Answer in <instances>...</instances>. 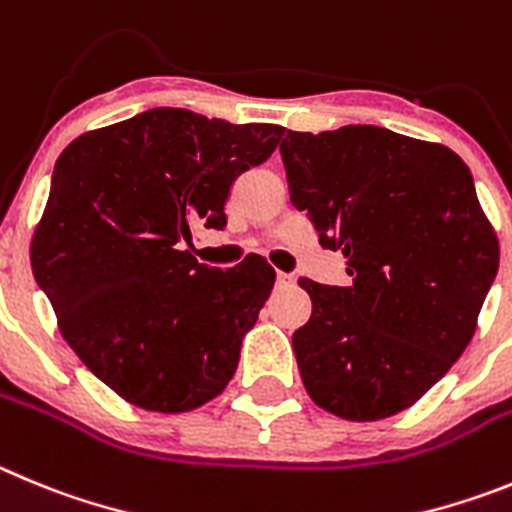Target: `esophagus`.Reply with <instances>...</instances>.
Here are the masks:
<instances>
[{"instance_id": "34e87169", "label": "esophagus", "mask_w": 512, "mask_h": 512, "mask_svg": "<svg viewBox=\"0 0 512 512\" xmlns=\"http://www.w3.org/2000/svg\"><path fill=\"white\" fill-rule=\"evenodd\" d=\"M275 283H278V285H293V283H296V278H293L290 273H278Z\"/></svg>"}]
</instances>
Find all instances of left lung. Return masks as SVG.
I'll return each mask as SVG.
<instances>
[{
  "mask_svg": "<svg viewBox=\"0 0 512 512\" xmlns=\"http://www.w3.org/2000/svg\"><path fill=\"white\" fill-rule=\"evenodd\" d=\"M290 201L349 285L301 278L311 319L293 334L313 403L347 421L395 416L462 357L500 262L469 168L385 127L293 132L280 142Z\"/></svg>",
  "mask_w": 512,
  "mask_h": 512,
  "instance_id": "8db88e82",
  "label": "left lung"
}]
</instances>
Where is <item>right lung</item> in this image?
<instances>
[{"label":"right lung","mask_w":512,"mask_h":512,"mask_svg":"<svg viewBox=\"0 0 512 512\" xmlns=\"http://www.w3.org/2000/svg\"><path fill=\"white\" fill-rule=\"evenodd\" d=\"M280 137L158 107L76 137L55 163L32 275L63 339L127 403L193 411L232 380L275 270L260 255L219 270L186 247L224 229L232 183Z\"/></svg>","instance_id":"1"}]
</instances>
